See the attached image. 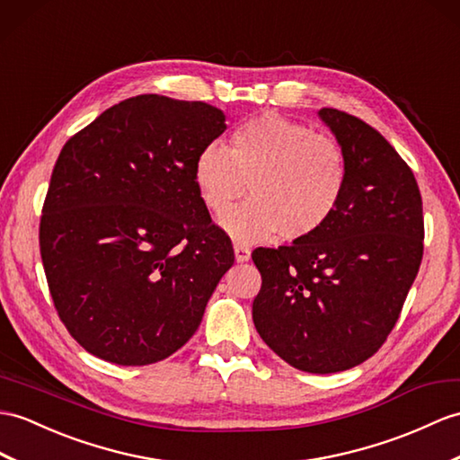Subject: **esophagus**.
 Returning <instances> with one entry per match:
<instances>
[{"label": "esophagus", "mask_w": 460, "mask_h": 460, "mask_svg": "<svg viewBox=\"0 0 460 460\" xmlns=\"http://www.w3.org/2000/svg\"><path fill=\"white\" fill-rule=\"evenodd\" d=\"M234 261L237 262H247L251 259V251L244 244H234Z\"/></svg>", "instance_id": "obj_1"}]
</instances>
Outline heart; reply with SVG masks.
Masks as SVG:
<instances>
[{
  "instance_id": "heart-1",
  "label": "heart",
  "mask_w": 460,
  "mask_h": 460,
  "mask_svg": "<svg viewBox=\"0 0 460 460\" xmlns=\"http://www.w3.org/2000/svg\"><path fill=\"white\" fill-rule=\"evenodd\" d=\"M194 180L211 213L227 211L249 186L252 199L221 217L241 243L314 234L333 217L347 186V158L331 137L312 127L264 113L237 127L231 148L206 145L196 156Z\"/></svg>"
}]
</instances>
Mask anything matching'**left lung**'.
<instances>
[{"instance_id": "8db88e82", "label": "left lung", "mask_w": 460, "mask_h": 460, "mask_svg": "<svg viewBox=\"0 0 460 460\" xmlns=\"http://www.w3.org/2000/svg\"><path fill=\"white\" fill-rule=\"evenodd\" d=\"M317 115L345 153V194L314 234L252 251V322L288 365L331 375L370 358L396 325L421 264L423 208L411 168L376 129L339 110Z\"/></svg>"}]
</instances>
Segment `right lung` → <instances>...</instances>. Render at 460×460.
Here are the masks:
<instances>
[{
	"mask_svg": "<svg viewBox=\"0 0 460 460\" xmlns=\"http://www.w3.org/2000/svg\"><path fill=\"white\" fill-rule=\"evenodd\" d=\"M226 129L209 103L145 93L62 146L40 259L62 323L93 357L153 365L196 333L234 262L194 180L198 153Z\"/></svg>",
	"mask_w": 460,
	"mask_h": 460,
	"instance_id": "right-lung-1",
	"label": "right lung"
}]
</instances>
